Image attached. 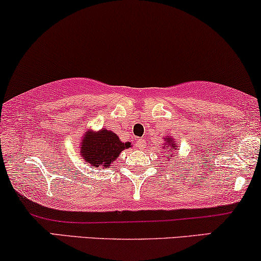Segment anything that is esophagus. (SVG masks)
Listing matches in <instances>:
<instances>
[{
    "label": "esophagus",
    "mask_w": 261,
    "mask_h": 261,
    "mask_svg": "<svg viewBox=\"0 0 261 261\" xmlns=\"http://www.w3.org/2000/svg\"><path fill=\"white\" fill-rule=\"evenodd\" d=\"M137 145H138V147H139V149H144V147H145V141H144L143 139H138Z\"/></svg>",
    "instance_id": "obj_1"
}]
</instances>
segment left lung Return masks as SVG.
I'll list each match as a JSON object with an SVG mask.
<instances>
[{
	"label": "left lung",
	"mask_w": 261,
	"mask_h": 261,
	"mask_svg": "<svg viewBox=\"0 0 261 261\" xmlns=\"http://www.w3.org/2000/svg\"><path fill=\"white\" fill-rule=\"evenodd\" d=\"M166 141H168V144L169 143H172V139H169V138H166ZM170 147H173V149H176V144L175 143H172L170 144ZM173 162H175V160H173Z\"/></svg>",
	"instance_id": "obj_1"
}]
</instances>
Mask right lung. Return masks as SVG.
Instances as JSON below:
<instances>
[{
	"label": "right lung",
	"instance_id": "add662e5",
	"mask_svg": "<svg viewBox=\"0 0 261 261\" xmlns=\"http://www.w3.org/2000/svg\"><path fill=\"white\" fill-rule=\"evenodd\" d=\"M130 147V143H122L118 137L110 130L102 128L96 134L88 132L81 146L82 159L92 168L110 166L117 159L122 150Z\"/></svg>",
	"mask_w": 261,
	"mask_h": 261
}]
</instances>
